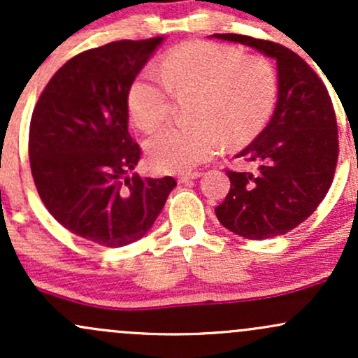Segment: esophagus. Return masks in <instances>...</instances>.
I'll use <instances>...</instances> for the list:
<instances>
[{
	"mask_svg": "<svg viewBox=\"0 0 358 358\" xmlns=\"http://www.w3.org/2000/svg\"><path fill=\"white\" fill-rule=\"evenodd\" d=\"M200 175H202V173H199V171H192V173H180L178 175V182L180 183H188V182H190V180L199 178Z\"/></svg>",
	"mask_w": 358,
	"mask_h": 358,
	"instance_id": "1",
	"label": "esophagus"
}]
</instances>
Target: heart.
<instances>
[{
    "label": "heart",
    "mask_w": 358,
    "mask_h": 358,
    "mask_svg": "<svg viewBox=\"0 0 358 358\" xmlns=\"http://www.w3.org/2000/svg\"><path fill=\"white\" fill-rule=\"evenodd\" d=\"M127 90V110L139 129L151 131L171 114L175 92L199 90L193 124H170L148 139L151 166L187 173L220 150L224 136L237 145L259 134L278 101V73L262 55L213 42H188L171 48Z\"/></svg>",
    "instance_id": "heart-1"
}]
</instances>
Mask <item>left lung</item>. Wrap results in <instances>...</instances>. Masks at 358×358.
<instances>
[{"mask_svg": "<svg viewBox=\"0 0 358 358\" xmlns=\"http://www.w3.org/2000/svg\"><path fill=\"white\" fill-rule=\"evenodd\" d=\"M213 36L276 60L279 84L269 124L237 155L257 170H227L231 190L215 208L217 219L245 239L282 236L316 210L334 182L338 127L330 94L318 73L282 45L237 34Z\"/></svg>", "mask_w": 358, "mask_h": 358, "instance_id": "1", "label": "left lung"}]
</instances>
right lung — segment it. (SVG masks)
I'll return each instance as SVG.
<instances>
[{
    "label": "right lung",
    "instance_id": "obj_1",
    "mask_svg": "<svg viewBox=\"0 0 358 358\" xmlns=\"http://www.w3.org/2000/svg\"><path fill=\"white\" fill-rule=\"evenodd\" d=\"M163 38L72 57L31 114L28 155L40 199L67 231L106 248L141 239L176 185L171 176H127L141 156L127 131V90Z\"/></svg>",
    "mask_w": 358,
    "mask_h": 358
}]
</instances>
